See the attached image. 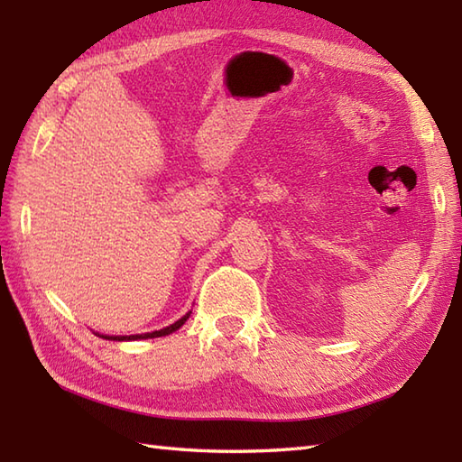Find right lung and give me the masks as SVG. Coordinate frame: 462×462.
<instances>
[{
  "label": "right lung",
  "instance_id": "1",
  "mask_svg": "<svg viewBox=\"0 0 462 462\" xmlns=\"http://www.w3.org/2000/svg\"><path fill=\"white\" fill-rule=\"evenodd\" d=\"M189 316H190V311L186 313L184 318H180L179 321H174L172 326H169V328H164V329H159V331H152V333H143V336H103L105 339H113V341H123V339H151V337H162V336H169V333H172V331H176L179 329L182 323L189 319Z\"/></svg>",
  "mask_w": 462,
  "mask_h": 462
}]
</instances>
